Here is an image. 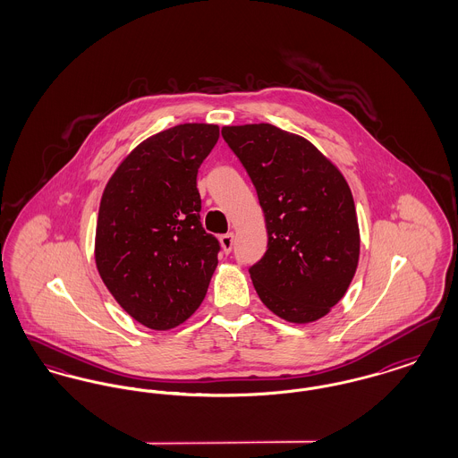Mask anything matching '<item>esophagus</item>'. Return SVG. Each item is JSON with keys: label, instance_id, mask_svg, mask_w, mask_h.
Returning a JSON list of instances; mask_svg holds the SVG:
<instances>
[{"label": "esophagus", "instance_id": "34e87169", "mask_svg": "<svg viewBox=\"0 0 458 458\" xmlns=\"http://www.w3.org/2000/svg\"><path fill=\"white\" fill-rule=\"evenodd\" d=\"M221 247H223V250L228 254L230 250H232V247H233V242H235V235L230 232V233H226V235H221Z\"/></svg>", "mask_w": 458, "mask_h": 458}]
</instances>
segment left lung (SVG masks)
Segmentation results:
<instances>
[{
	"mask_svg": "<svg viewBox=\"0 0 458 458\" xmlns=\"http://www.w3.org/2000/svg\"><path fill=\"white\" fill-rule=\"evenodd\" d=\"M261 204L267 250L249 273L271 312L288 323L325 318L352 284L360 233L342 172L307 139L269 123L223 127Z\"/></svg>",
	"mask_w": 458,
	"mask_h": 458,
	"instance_id": "left-lung-1",
	"label": "left lung"
}]
</instances>
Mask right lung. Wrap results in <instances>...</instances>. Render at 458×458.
Wrapping results in <instances>:
<instances>
[{"label":"right lung","instance_id":"obj_1","mask_svg":"<svg viewBox=\"0 0 458 458\" xmlns=\"http://www.w3.org/2000/svg\"><path fill=\"white\" fill-rule=\"evenodd\" d=\"M219 127L183 123L140 142L111 174L94 258L103 284L137 323L165 331L206 297L219 242L200 225L197 172Z\"/></svg>","mask_w":458,"mask_h":458}]
</instances>
